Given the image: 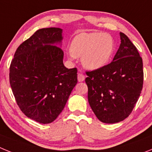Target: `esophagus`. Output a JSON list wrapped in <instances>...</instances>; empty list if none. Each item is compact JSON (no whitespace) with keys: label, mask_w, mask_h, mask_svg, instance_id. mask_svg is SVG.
<instances>
[{"label":"esophagus","mask_w":152,"mask_h":152,"mask_svg":"<svg viewBox=\"0 0 152 152\" xmlns=\"http://www.w3.org/2000/svg\"><path fill=\"white\" fill-rule=\"evenodd\" d=\"M84 79H85V76H84V74L79 73L77 75V80H78L79 82H81V81H84Z\"/></svg>","instance_id":"1"}]
</instances>
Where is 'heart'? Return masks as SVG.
Listing matches in <instances>:
<instances>
[{"mask_svg":"<svg viewBox=\"0 0 152 152\" xmlns=\"http://www.w3.org/2000/svg\"><path fill=\"white\" fill-rule=\"evenodd\" d=\"M114 48V40L109 33H81L72 39L70 52L75 57L81 58L84 68L97 70L110 62Z\"/></svg>","mask_w":152,"mask_h":152,"instance_id":"heart-1","label":"heart"}]
</instances>
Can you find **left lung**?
<instances>
[{
	"mask_svg": "<svg viewBox=\"0 0 152 152\" xmlns=\"http://www.w3.org/2000/svg\"><path fill=\"white\" fill-rule=\"evenodd\" d=\"M121 43L112 62L86 71L88 102L100 121L116 123L128 117L143 87V64L138 49L120 33Z\"/></svg>",
	"mask_w": 152,
	"mask_h": 152,
	"instance_id": "8db88e82",
	"label": "left lung"
}]
</instances>
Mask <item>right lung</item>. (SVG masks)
<instances>
[{"mask_svg": "<svg viewBox=\"0 0 152 152\" xmlns=\"http://www.w3.org/2000/svg\"><path fill=\"white\" fill-rule=\"evenodd\" d=\"M62 29L43 28L19 45L10 66V84L17 105L27 117L42 124L53 122L63 110L77 83L76 68H65Z\"/></svg>", "mask_w": 152, "mask_h": 152, "instance_id": "obj_1", "label": "right lung"}]
</instances>
